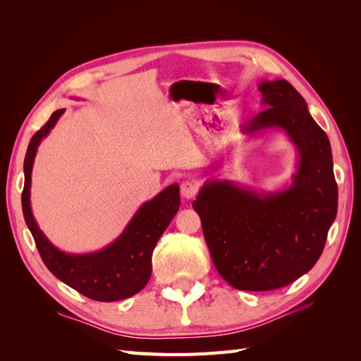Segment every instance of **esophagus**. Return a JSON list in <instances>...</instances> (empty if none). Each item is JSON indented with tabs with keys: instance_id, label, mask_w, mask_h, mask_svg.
<instances>
[{
	"instance_id": "obj_1",
	"label": "esophagus",
	"mask_w": 361,
	"mask_h": 361,
	"mask_svg": "<svg viewBox=\"0 0 361 361\" xmlns=\"http://www.w3.org/2000/svg\"><path fill=\"white\" fill-rule=\"evenodd\" d=\"M197 183L191 180H185L180 183V194L183 199H192L197 194Z\"/></svg>"
}]
</instances>
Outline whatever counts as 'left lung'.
<instances>
[{
	"label": "left lung",
	"instance_id": "left-lung-1",
	"mask_svg": "<svg viewBox=\"0 0 361 361\" xmlns=\"http://www.w3.org/2000/svg\"><path fill=\"white\" fill-rule=\"evenodd\" d=\"M267 110L243 125L257 134L280 128L298 150L288 188L257 192L206 180L192 202L220 276L241 290H274L310 271L337 214L331 146L304 97L286 80L259 84Z\"/></svg>",
	"mask_w": 361,
	"mask_h": 361
}]
</instances>
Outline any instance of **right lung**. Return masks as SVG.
<instances>
[{"label": "right lung", "mask_w": 361, "mask_h": 361, "mask_svg": "<svg viewBox=\"0 0 361 361\" xmlns=\"http://www.w3.org/2000/svg\"><path fill=\"white\" fill-rule=\"evenodd\" d=\"M64 110L54 111L47 125L32 135L24 161L23 212L47 268L84 297L111 302L133 297L152 274V253L180 206L179 185L173 183L138 207L125 231L110 245L85 255L64 253L40 231L31 212L30 188L32 164L40 141L56 126Z\"/></svg>", "instance_id": "obj_1"}]
</instances>
